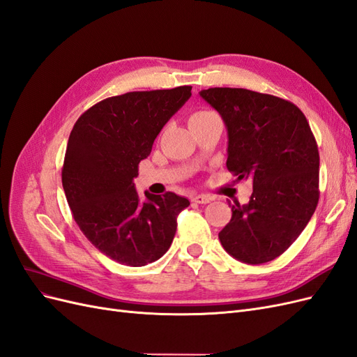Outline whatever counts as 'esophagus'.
Here are the masks:
<instances>
[{
	"label": "esophagus",
	"instance_id": "1",
	"mask_svg": "<svg viewBox=\"0 0 357 357\" xmlns=\"http://www.w3.org/2000/svg\"><path fill=\"white\" fill-rule=\"evenodd\" d=\"M192 201L197 204H208L213 201V198L208 195H195V197H192Z\"/></svg>",
	"mask_w": 357,
	"mask_h": 357
}]
</instances>
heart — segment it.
<instances>
[{
	"instance_id": "b5f03b06",
	"label": "heart",
	"mask_w": 357,
	"mask_h": 357,
	"mask_svg": "<svg viewBox=\"0 0 357 357\" xmlns=\"http://www.w3.org/2000/svg\"><path fill=\"white\" fill-rule=\"evenodd\" d=\"M211 114H214V113L210 112V110H202V112L193 113V114L190 116V119H201V117H207V116H211Z\"/></svg>"
}]
</instances>
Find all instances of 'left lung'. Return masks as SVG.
<instances>
[{
  "mask_svg": "<svg viewBox=\"0 0 357 357\" xmlns=\"http://www.w3.org/2000/svg\"><path fill=\"white\" fill-rule=\"evenodd\" d=\"M228 129L226 167L236 180H252L245 205L219 232L236 261L261 265L283 255L304 231L319 202V149L295 104L240 88L199 92Z\"/></svg>",
  "mask_w": 357,
  "mask_h": 357,
  "instance_id": "1",
  "label": "left lung"
}]
</instances>
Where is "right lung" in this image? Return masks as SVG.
<instances>
[{"label":"right lung","instance_id":"add662e5","mask_svg":"<svg viewBox=\"0 0 357 357\" xmlns=\"http://www.w3.org/2000/svg\"><path fill=\"white\" fill-rule=\"evenodd\" d=\"M192 86L128 92L100 101L75 122L62 186L80 231L101 253L128 266L158 261L169 248L189 199L146 192L134 178L155 138L192 95Z\"/></svg>","mask_w":357,"mask_h":357}]
</instances>
